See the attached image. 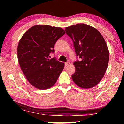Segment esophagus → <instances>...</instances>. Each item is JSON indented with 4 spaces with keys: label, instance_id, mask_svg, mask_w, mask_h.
I'll return each instance as SVG.
<instances>
[{
    "label": "esophagus",
    "instance_id": "1",
    "mask_svg": "<svg viewBox=\"0 0 124 124\" xmlns=\"http://www.w3.org/2000/svg\"><path fill=\"white\" fill-rule=\"evenodd\" d=\"M70 64V62H65V66H68V65H69Z\"/></svg>",
    "mask_w": 124,
    "mask_h": 124
}]
</instances>
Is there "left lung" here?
I'll return each mask as SVG.
<instances>
[{
  "mask_svg": "<svg viewBox=\"0 0 124 124\" xmlns=\"http://www.w3.org/2000/svg\"><path fill=\"white\" fill-rule=\"evenodd\" d=\"M72 39L77 58L72 75L73 82L83 89L96 86L103 78L109 62V51L105 40L97 29L78 23L65 28Z\"/></svg>",
  "mask_w": 124,
  "mask_h": 124,
  "instance_id": "1",
  "label": "left lung"
}]
</instances>
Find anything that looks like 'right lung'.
<instances>
[{
  "mask_svg": "<svg viewBox=\"0 0 124 124\" xmlns=\"http://www.w3.org/2000/svg\"><path fill=\"white\" fill-rule=\"evenodd\" d=\"M62 29L49 25H35L20 39L17 57L23 73L31 85L45 90L55 84L64 67L56 57L50 59L54 46L64 35Z\"/></svg>",
  "mask_w": 124,
  "mask_h": 124,
  "instance_id": "1",
  "label": "right lung"
}]
</instances>
